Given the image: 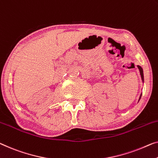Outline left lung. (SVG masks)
<instances>
[{"label":"left lung","instance_id":"8db88e82","mask_svg":"<svg viewBox=\"0 0 158 158\" xmlns=\"http://www.w3.org/2000/svg\"><path fill=\"white\" fill-rule=\"evenodd\" d=\"M138 69H139V71H140V76H141V79H142V81H143V82H144V76H143V68L141 67L140 66H139V65H138ZM141 96H142V93H141L140 96L139 100L140 99ZM138 102H139V101H138Z\"/></svg>","mask_w":158,"mask_h":158}]
</instances>
